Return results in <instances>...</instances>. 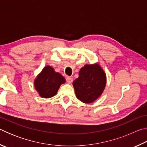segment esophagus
Instances as JSON below:
<instances>
[{
	"mask_svg": "<svg viewBox=\"0 0 147 147\" xmlns=\"http://www.w3.org/2000/svg\"><path fill=\"white\" fill-rule=\"evenodd\" d=\"M73 79L71 77H70V76H67L66 77V82L68 84H71L72 82H73Z\"/></svg>",
	"mask_w": 147,
	"mask_h": 147,
	"instance_id": "34e87169",
	"label": "esophagus"
}]
</instances>
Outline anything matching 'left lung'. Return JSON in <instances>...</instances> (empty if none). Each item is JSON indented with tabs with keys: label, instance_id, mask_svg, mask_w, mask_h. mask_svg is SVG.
<instances>
[{
	"label": "left lung",
	"instance_id": "8db88e82",
	"mask_svg": "<svg viewBox=\"0 0 147 147\" xmlns=\"http://www.w3.org/2000/svg\"><path fill=\"white\" fill-rule=\"evenodd\" d=\"M106 84V74L97 64L86 65L73 82L77 98L84 103H91L102 93Z\"/></svg>",
	"mask_w": 147,
	"mask_h": 147
}]
</instances>
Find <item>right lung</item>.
<instances>
[{
	"mask_svg": "<svg viewBox=\"0 0 147 147\" xmlns=\"http://www.w3.org/2000/svg\"><path fill=\"white\" fill-rule=\"evenodd\" d=\"M65 82L64 77L54 69L47 66L35 80L34 86L41 97L51 98L56 94L61 84Z\"/></svg>",
	"mask_w": 147,
	"mask_h": 147,
	"instance_id": "1",
	"label": "right lung"
}]
</instances>
